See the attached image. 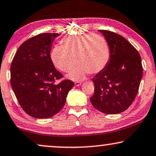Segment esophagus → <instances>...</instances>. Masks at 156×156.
<instances>
[{"mask_svg":"<svg viewBox=\"0 0 156 156\" xmlns=\"http://www.w3.org/2000/svg\"><path fill=\"white\" fill-rule=\"evenodd\" d=\"M81 83H82L79 82V81L75 82V85H76V86H80V85H81Z\"/></svg>","mask_w":156,"mask_h":156,"instance_id":"obj_1","label":"esophagus"}]
</instances>
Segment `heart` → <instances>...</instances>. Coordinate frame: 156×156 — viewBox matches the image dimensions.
Masks as SVG:
<instances>
[{
	"instance_id": "obj_1",
	"label": "heart",
	"mask_w": 156,
	"mask_h": 156,
	"mask_svg": "<svg viewBox=\"0 0 156 156\" xmlns=\"http://www.w3.org/2000/svg\"><path fill=\"white\" fill-rule=\"evenodd\" d=\"M62 43L63 45L54 46L50 55L54 66L62 72L69 71L76 62L77 64L67 75L69 79L80 80L88 73H99L111 59L108 41L95 33L68 37Z\"/></svg>"
}]
</instances>
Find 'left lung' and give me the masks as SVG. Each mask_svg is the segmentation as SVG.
Instances as JSON below:
<instances>
[{
  "instance_id": "1",
  "label": "left lung",
  "mask_w": 156,
  "mask_h": 156,
  "mask_svg": "<svg viewBox=\"0 0 156 156\" xmlns=\"http://www.w3.org/2000/svg\"><path fill=\"white\" fill-rule=\"evenodd\" d=\"M111 49L107 67L92 78L95 92L90 102L105 114L125 111L133 102L143 76L141 58L137 50L123 36L111 31L98 30Z\"/></svg>"
}]
</instances>
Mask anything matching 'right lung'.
Instances as JSON below:
<instances>
[{
    "label": "right lung",
    "instance_id": "1",
    "mask_svg": "<svg viewBox=\"0 0 156 156\" xmlns=\"http://www.w3.org/2000/svg\"><path fill=\"white\" fill-rule=\"evenodd\" d=\"M58 33H41L18 48L10 67V84L23 111L36 118H48L65 105L74 83H56L63 75L55 68L50 55Z\"/></svg>",
    "mask_w": 156,
    "mask_h": 156
}]
</instances>
